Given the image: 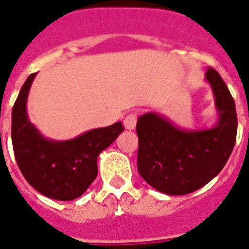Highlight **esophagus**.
I'll return each mask as SVG.
<instances>
[{
	"label": "esophagus",
	"mask_w": 249,
	"mask_h": 249,
	"mask_svg": "<svg viewBox=\"0 0 249 249\" xmlns=\"http://www.w3.org/2000/svg\"><path fill=\"white\" fill-rule=\"evenodd\" d=\"M137 125V115L135 114H130L124 119V126L126 130H133Z\"/></svg>",
	"instance_id": "34e87169"
}]
</instances>
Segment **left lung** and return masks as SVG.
<instances>
[{
	"mask_svg": "<svg viewBox=\"0 0 249 249\" xmlns=\"http://www.w3.org/2000/svg\"><path fill=\"white\" fill-rule=\"evenodd\" d=\"M205 81L213 92L218 116L213 126L183 129L157 111L138 118L139 174L168 196H184L204 187L223 169L234 148V100L214 69L207 70Z\"/></svg>",
	"mask_w": 249,
	"mask_h": 249,
	"instance_id": "obj_1",
	"label": "left lung"
}]
</instances>
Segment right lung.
Listing matches in <instances>:
<instances>
[{"label":"right lung","instance_id":"add662e5","mask_svg":"<svg viewBox=\"0 0 249 249\" xmlns=\"http://www.w3.org/2000/svg\"><path fill=\"white\" fill-rule=\"evenodd\" d=\"M36 75L27 77L12 109L11 138L17 165L41 194L56 200L76 199L98 176L99 154L115 142L124 126L119 122L69 140L44 137L27 115V98Z\"/></svg>","mask_w":249,"mask_h":249}]
</instances>
